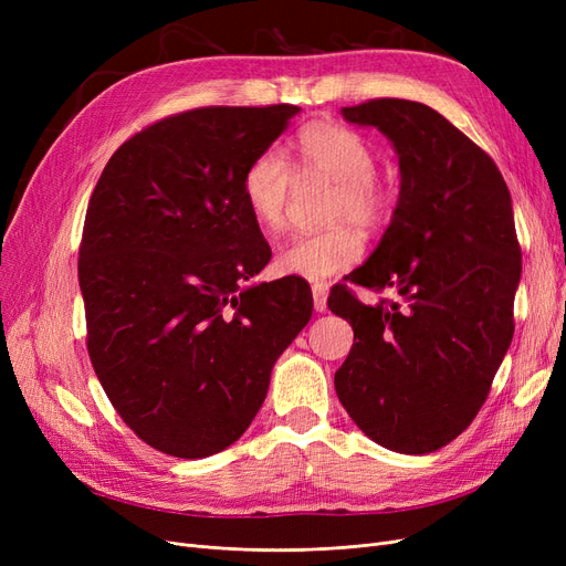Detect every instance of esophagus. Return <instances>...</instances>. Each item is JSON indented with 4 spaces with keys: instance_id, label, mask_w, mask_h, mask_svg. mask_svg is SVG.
<instances>
[{
    "instance_id": "1",
    "label": "esophagus",
    "mask_w": 566,
    "mask_h": 566,
    "mask_svg": "<svg viewBox=\"0 0 566 566\" xmlns=\"http://www.w3.org/2000/svg\"><path fill=\"white\" fill-rule=\"evenodd\" d=\"M312 295H314V310L316 312H325L328 310V285H323V283H314L312 285Z\"/></svg>"
}]
</instances>
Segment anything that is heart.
Segmentation results:
<instances>
[{
    "label": "heart",
    "mask_w": 566,
    "mask_h": 566,
    "mask_svg": "<svg viewBox=\"0 0 566 566\" xmlns=\"http://www.w3.org/2000/svg\"><path fill=\"white\" fill-rule=\"evenodd\" d=\"M300 179H328L335 184L328 219L335 227L290 238L276 252V269L287 276L323 283L352 269L364 256L361 229L380 227L389 214V193L375 177V153L361 134L337 125H304L293 146ZM295 175L279 150H264L243 172L241 193L256 227L279 233L287 224Z\"/></svg>",
    "instance_id": "b5f03b06"
}]
</instances>
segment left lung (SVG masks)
Listing matches in <instances>:
<instances>
[{"label": "left lung", "mask_w": 566, "mask_h": 566, "mask_svg": "<svg viewBox=\"0 0 566 566\" xmlns=\"http://www.w3.org/2000/svg\"><path fill=\"white\" fill-rule=\"evenodd\" d=\"M378 127L399 156L401 188L382 241L347 281L399 297L331 293L354 345L335 373L349 418L375 443L422 455L447 447L486 401L515 333L522 250L499 167L430 106L373 98L342 108Z\"/></svg>", "instance_id": "8db88e82"}]
</instances>
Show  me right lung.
I'll return each instance as SVG.
<instances>
[{"instance_id": "right-lung-1", "label": "right lung", "mask_w": 566, "mask_h": 566, "mask_svg": "<svg viewBox=\"0 0 566 566\" xmlns=\"http://www.w3.org/2000/svg\"><path fill=\"white\" fill-rule=\"evenodd\" d=\"M297 113L169 115L113 153L90 198L77 276L92 366L119 418L167 455L208 458L241 439L312 318L302 279L245 287L271 248L241 179Z\"/></svg>"}]
</instances>
